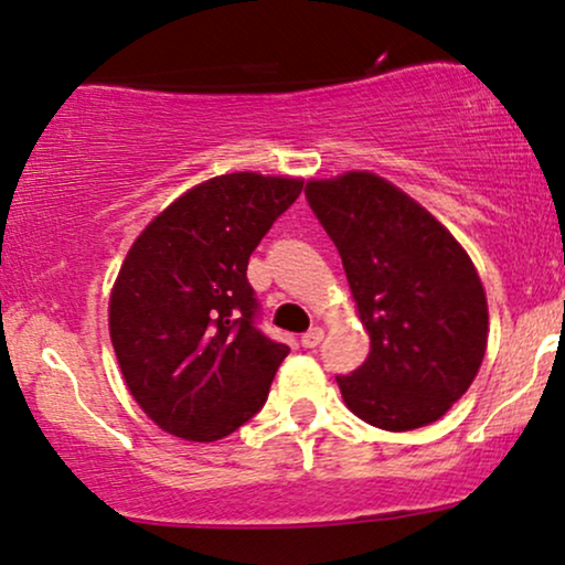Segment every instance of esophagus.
Listing matches in <instances>:
<instances>
[{
	"label": "esophagus",
	"instance_id": "34e87169",
	"mask_svg": "<svg viewBox=\"0 0 565 565\" xmlns=\"http://www.w3.org/2000/svg\"><path fill=\"white\" fill-rule=\"evenodd\" d=\"M321 339H323V329H321V326H312L310 331H305L300 342H302V348L312 350V348H318V344H321Z\"/></svg>",
	"mask_w": 565,
	"mask_h": 565
}]
</instances>
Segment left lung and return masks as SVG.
Masks as SVG:
<instances>
[{
	"label": "left lung",
	"mask_w": 565,
	"mask_h": 565,
	"mask_svg": "<svg viewBox=\"0 0 565 565\" xmlns=\"http://www.w3.org/2000/svg\"><path fill=\"white\" fill-rule=\"evenodd\" d=\"M305 196L348 274L371 352L337 376L365 424L411 431L463 397L487 350V297L452 234L390 181L344 173Z\"/></svg>",
	"instance_id": "8db88e82"
}]
</instances>
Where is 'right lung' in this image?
<instances>
[{
    "label": "right lung",
    "mask_w": 565,
    "mask_h": 565,
    "mask_svg": "<svg viewBox=\"0 0 565 565\" xmlns=\"http://www.w3.org/2000/svg\"><path fill=\"white\" fill-rule=\"evenodd\" d=\"M300 179L215 175L162 210L128 249L110 297L120 371L160 429L215 441L268 399L289 348L257 329L247 263Z\"/></svg>",
    "instance_id": "add662e5"
}]
</instances>
